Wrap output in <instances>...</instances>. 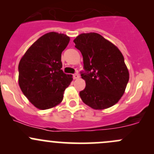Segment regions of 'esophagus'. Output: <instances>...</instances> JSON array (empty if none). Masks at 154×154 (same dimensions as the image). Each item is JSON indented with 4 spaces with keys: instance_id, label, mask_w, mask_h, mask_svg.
Here are the masks:
<instances>
[{
    "instance_id": "esophagus-1",
    "label": "esophagus",
    "mask_w": 154,
    "mask_h": 154,
    "mask_svg": "<svg viewBox=\"0 0 154 154\" xmlns=\"http://www.w3.org/2000/svg\"><path fill=\"white\" fill-rule=\"evenodd\" d=\"M73 78H74V80H77V79L80 78V75L78 74H74L73 75Z\"/></svg>"
}]
</instances>
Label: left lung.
Wrapping results in <instances>:
<instances>
[{
	"label": "left lung",
	"instance_id": "obj_1",
	"mask_svg": "<svg viewBox=\"0 0 154 154\" xmlns=\"http://www.w3.org/2000/svg\"><path fill=\"white\" fill-rule=\"evenodd\" d=\"M83 55L81 74L86 87L82 100L94 109H105L117 103L125 93L130 74L123 54L114 44L96 32L81 33L74 38Z\"/></svg>",
	"mask_w": 154,
	"mask_h": 154
}]
</instances>
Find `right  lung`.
Instances as JSON below:
<instances>
[{
    "label": "right lung",
    "instance_id": "right-lung-1",
    "mask_svg": "<svg viewBox=\"0 0 154 154\" xmlns=\"http://www.w3.org/2000/svg\"><path fill=\"white\" fill-rule=\"evenodd\" d=\"M69 41L66 34L48 32L37 39L20 60L18 84L37 109H48L60 104L73 80L72 75L61 69L62 52Z\"/></svg>",
    "mask_w": 154,
    "mask_h": 154
}]
</instances>
